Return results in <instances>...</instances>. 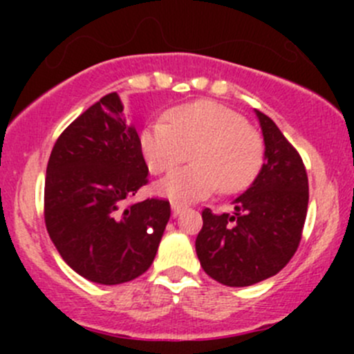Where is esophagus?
Wrapping results in <instances>:
<instances>
[{"instance_id":"esophagus-1","label":"esophagus","mask_w":354,"mask_h":354,"mask_svg":"<svg viewBox=\"0 0 354 354\" xmlns=\"http://www.w3.org/2000/svg\"><path fill=\"white\" fill-rule=\"evenodd\" d=\"M171 210H173V217H178L183 212V207L178 205V203H171Z\"/></svg>"}]
</instances>
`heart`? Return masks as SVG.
Listing matches in <instances>:
<instances>
[{
    "label": "heart",
    "instance_id": "1",
    "mask_svg": "<svg viewBox=\"0 0 354 354\" xmlns=\"http://www.w3.org/2000/svg\"><path fill=\"white\" fill-rule=\"evenodd\" d=\"M166 121H152L138 137V149L151 173L180 164L192 149L188 166L174 169L154 187L156 194L178 203L202 200L219 188L238 192L259 173L260 135L234 109L214 101L174 106Z\"/></svg>",
    "mask_w": 354,
    "mask_h": 354
}]
</instances>
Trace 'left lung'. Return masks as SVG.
Wrapping results in <instances>:
<instances>
[{"mask_svg": "<svg viewBox=\"0 0 354 354\" xmlns=\"http://www.w3.org/2000/svg\"><path fill=\"white\" fill-rule=\"evenodd\" d=\"M263 164L250 188L233 200V214L202 212L195 250L207 276L231 288L276 276L295 255L308 207V178L298 152L277 124L255 111Z\"/></svg>", "mask_w": 354, "mask_h": 354, "instance_id": "1", "label": "left lung"}]
</instances>
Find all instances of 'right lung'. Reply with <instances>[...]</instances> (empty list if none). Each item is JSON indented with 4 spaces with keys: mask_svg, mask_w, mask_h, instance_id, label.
<instances>
[{
    "mask_svg": "<svg viewBox=\"0 0 354 354\" xmlns=\"http://www.w3.org/2000/svg\"><path fill=\"white\" fill-rule=\"evenodd\" d=\"M138 133L116 92L59 135L46 171L44 216L66 266L114 286L142 276L156 259L171 216L167 200L127 202L147 183Z\"/></svg>",
    "mask_w": 354,
    "mask_h": 354,
    "instance_id": "1",
    "label": "right lung"
}]
</instances>
